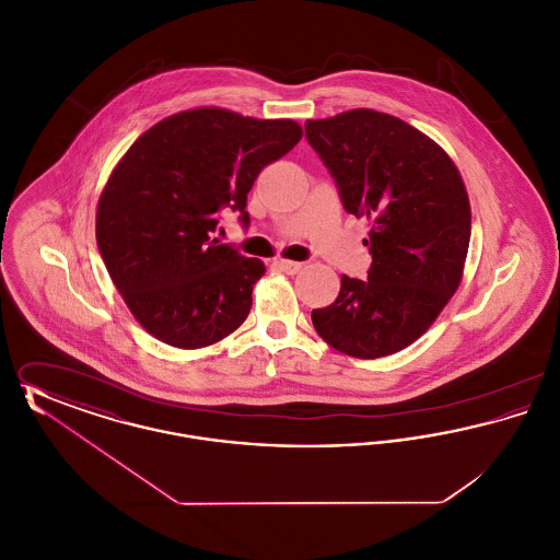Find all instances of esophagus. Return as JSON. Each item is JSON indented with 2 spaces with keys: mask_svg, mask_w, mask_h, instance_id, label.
Wrapping results in <instances>:
<instances>
[{
  "mask_svg": "<svg viewBox=\"0 0 560 560\" xmlns=\"http://www.w3.org/2000/svg\"><path fill=\"white\" fill-rule=\"evenodd\" d=\"M277 267H279V270L288 272V275H295V272L302 268V262H293V260H277Z\"/></svg>",
  "mask_w": 560,
  "mask_h": 560,
  "instance_id": "obj_1",
  "label": "esophagus"
}]
</instances>
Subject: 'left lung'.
<instances>
[{
    "mask_svg": "<svg viewBox=\"0 0 560 560\" xmlns=\"http://www.w3.org/2000/svg\"><path fill=\"white\" fill-rule=\"evenodd\" d=\"M308 144L348 213L372 220L368 281L342 277L313 311L329 347L377 359L416 342L450 302L470 243V201L450 155L388 113L354 108L308 119Z\"/></svg>",
    "mask_w": 560,
    "mask_h": 560,
    "instance_id": "obj_1",
    "label": "left lung"
}]
</instances>
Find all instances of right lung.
Listing matches in <instances>:
<instances>
[{
    "label": "right lung",
    "instance_id": "add662e5",
    "mask_svg": "<svg viewBox=\"0 0 560 560\" xmlns=\"http://www.w3.org/2000/svg\"><path fill=\"white\" fill-rule=\"evenodd\" d=\"M302 138L292 119H254L226 108L176 113L142 133L101 195L96 241L136 320L176 348L210 347L247 319L265 262L212 233L240 213L268 163Z\"/></svg>",
    "mask_w": 560,
    "mask_h": 560
}]
</instances>
